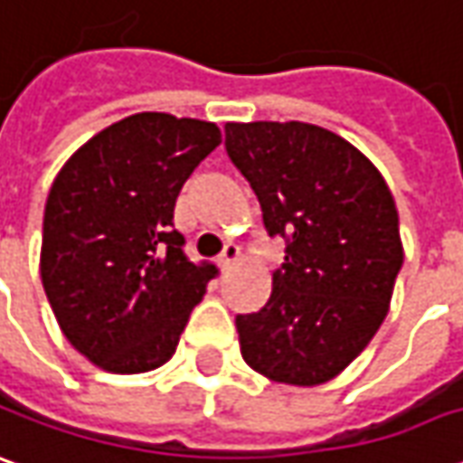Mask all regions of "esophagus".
Returning <instances> with one entry per match:
<instances>
[{
    "mask_svg": "<svg viewBox=\"0 0 463 463\" xmlns=\"http://www.w3.org/2000/svg\"><path fill=\"white\" fill-rule=\"evenodd\" d=\"M238 256H241V248L235 243H225V248H222V253L218 256V266L222 269V271H228L232 263L238 260Z\"/></svg>",
    "mask_w": 463,
    "mask_h": 463,
    "instance_id": "1",
    "label": "esophagus"
}]
</instances>
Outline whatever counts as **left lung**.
<instances>
[{"mask_svg":"<svg viewBox=\"0 0 463 463\" xmlns=\"http://www.w3.org/2000/svg\"><path fill=\"white\" fill-rule=\"evenodd\" d=\"M225 152L284 238L269 301L238 314L241 354L286 385H322L375 337L403 266L385 179L350 141L301 121L225 124Z\"/></svg>","mask_w":463,"mask_h":463,"instance_id":"8db88e82","label":"left lung"}]
</instances>
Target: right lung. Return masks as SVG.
I'll list each match as a JSON object with an SVG mask.
<instances>
[{
	"label": "right lung",
	"instance_id": "obj_1",
	"mask_svg": "<svg viewBox=\"0 0 463 463\" xmlns=\"http://www.w3.org/2000/svg\"><path fill=\"white\" fill-rule=\"evenodd\" d=\"M222 137L210 121L137 113L103 128L50 187L40 273L75 350L109 373H146L177 350L218 266L175 228L182 184Z\"/></svg>",
	"mask_w": 463,
	"mask_h": 463
}]
</instances>
